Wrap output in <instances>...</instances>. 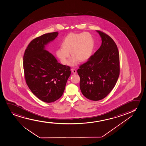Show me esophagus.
<instances>
[{
	"label": "esophagus",
	"mask_w": 146,
	"mask_h": 146,
	"mask_svg": "<svg viewBox=\"0 0 146 146\" xmlns=\"http://www.w3.org/2000/svg\"><path fill=\"white\" fill-rule=\"evenodd\" d=\"M71 71H72V73L73 74H76V73H77V71H76V70L75 69H72Z\"/></svg>",
	"instance_id": "obj_1"
}]
</instances>
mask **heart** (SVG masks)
I'll use <instances>...</instances> for the list:
<instances>
[{
	"mask_svg": "<svg viewBox=\"0 0 146 146\" xmlns=\"http://www.w3.org/2000/svg\"><path fill=\"white\" fill-rule=\"evenodd\" d=\"M61 46L56 49L55 53L61 63L66 65L71 54L73 55L68 64L75 66L79 60L84 61L90 57L94 47V40L89 32L71 33L61 42Z\"/></svg>",
	"mask_w": 146,
	"mask_h": 146,
	"instance_id": "b5f03b06",
	"label": "heart"
}]
</instances>
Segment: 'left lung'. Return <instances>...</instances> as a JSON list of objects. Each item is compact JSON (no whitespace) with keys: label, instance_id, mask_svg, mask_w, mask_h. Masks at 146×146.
Wrapping results in <instances>:
<instances>
[{"label":"left lung","instance_id":"1","mask_svg":"<svg viewBox=\"0 0 146 146\" xmlns=\"http://www.w3.org/2000/svg\"><path fill=\"white\" fill-rule=\"evenodd\" d=\"M102 38L99 49L77 70L82 94L92 100H101L113 89L119 76V54L110 36L97 31Z\"/></svg>","mask_w":146,"mask_h":146}]
</instances>
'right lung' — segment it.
Segmentation results:
<instances>
[{
  "mask_svg": "<svg viewBox=\"0 0 146 146\" xmlns=\"http://www.w3.org/2000/svg\"><path fill=\"white\" fill-rule=\"evenodd\" d=\"M58 33L42 35L33 40L25 50L23 67L25 80L31 91L44 102H55L64 91L71 74L70 67L61 64L45 49Z\"/></svg>",
  "mask_w": 146,
  "mask_h": 146,
  "instance_id": "1",
  "label": "right lung"
}]
</instances>
